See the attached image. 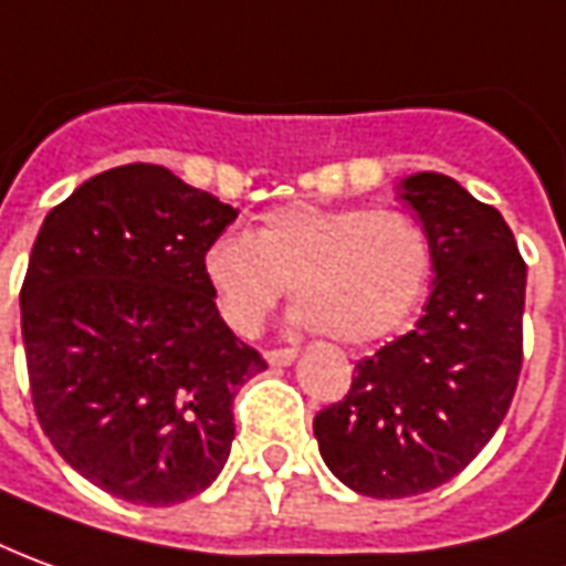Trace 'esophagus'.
I'll use <instances>...</instances> for the list:
<instances>
[{
	"label": "esophagus",
	"mask_w": 566,
	"mask_h": 566,
	"mask_svg": "<svg viewBox=\"0 0 566 566\" xmlns=\"http://www.w3.org/2000/svg\"><path fill=\"white\" fill-rule=\"evenodd\" d=\"M263 358H266L270 365L284 367V365H291V361H294L296 349H270V352H263Z\"/></svg>",
	"instance_id": "1"
}]
</instances>
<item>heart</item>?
Returning <instances> with one entry per match:
<instances>
[{
  "label": "heart",
  "mask_w": 566,
  "mask_h": 566,
  "mask_svg": "<svg viewBox=\"0 0 566 566\" xmlns=\"http://www.w3.org/2000/svg\"><path fill=\"white\" fill-rule=\"evenodd\" d=\"M223 322L254 337L291 284L294 318L343 343L398 331L432 279V242L405 211L287 205L244 232H223L201 256Z\"/></svg>",
  "instance_id": "heart-1"
}]
</instances>
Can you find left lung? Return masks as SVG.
<instances>
[{"instance_id":"obj_1","label":"left lung","mask_w":566,"mask_h":566,"mask_svg":"<svg viewBox=\"0 0 566 566\" xmlns=\"http://www.w3.org/2000/svg\"><path fill=\"white\" fill-rule=\"evenodd\" d=\"M432 242V294L413 331L355 365L312 429L361 496H420L460 475L509 413L521 374L527 266L496 208L444 174L401 180Z\"/></svg>"}]
</instances>
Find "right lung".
Wrapping results in <instances>:
<instances>
[{
  "instance_id": "1",
  "label": "right lung",
  "mask_w": 566,
  "mask_h": 566,
  "mask_svg": "<svg viewBox=\"0 0 566 566\" xmlns=\"http://www.w3.org/2000/svg\"><path fill=\"white\" fill-rule=\"evenodd\" d=\"M239 217L161 165H122L51 208L21 287L35 417L106 493L184 503L227 465L232 398L266 370L220 318L201 256Z\"/></svg>"
}]
</instances>
